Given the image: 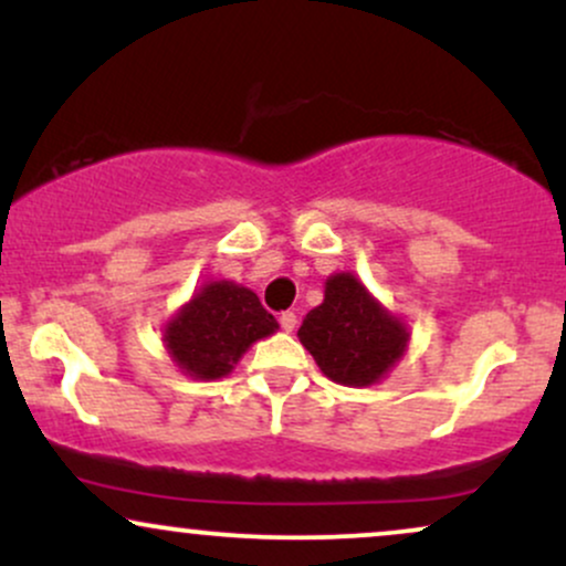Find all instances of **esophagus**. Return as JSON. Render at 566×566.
Instances as JSON below:
<instances>
[{
  "mask_svg": "<svg viewBox=\"0 0 566 566\" xmlns=\"http://www.w3.org/2000/svg\"><path fill=\"white\" fill-rule=\"evenodd\" d=\"M279 324H282L284 333H292V329H295V324H297V314H295V311H284V314L279 316Z\"/></svg>",
  "mask_w": 566,
  "mask_h": 566,
  "instance_id": "obj_1",
  "label": "esophagus"
}]
</instances>
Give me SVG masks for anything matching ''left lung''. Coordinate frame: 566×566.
<instances>
[{"label":"left lung","mask_w":566,"mask_h":566,"mask_svg":"<svg viewBox=\"0 0 566 566\" xmlns=\"http://www.w3.org/2000/svg\"><path fill=\"white\" fill-rule=\"evenodd\" d=\"M303 348L329 380L367 388L388 378L407 354L409 327L350 271L327 276L324 301L297 329Z\"/></svg>","instance_id":"8db88e82"}]
</instances>
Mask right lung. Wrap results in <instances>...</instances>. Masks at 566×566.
<instances>
[{
    "label": "right lung",
    "mask_w": 566,
    "mask_h": 566,
    "mask_svg": "<svg viewBox=\"0 0 566 566\" xmlns=\"http://www.w3.org/2000/svg\"><path fill=\"white\" fill-rule=\"evenodd\" d=\"M279 322L252 290L229 279L205 282L161 329L172 365L193 380H220L252 343L274 335Z\"/></svg>",
    "instance_id": "right-lung-1"
}]
</instances>
